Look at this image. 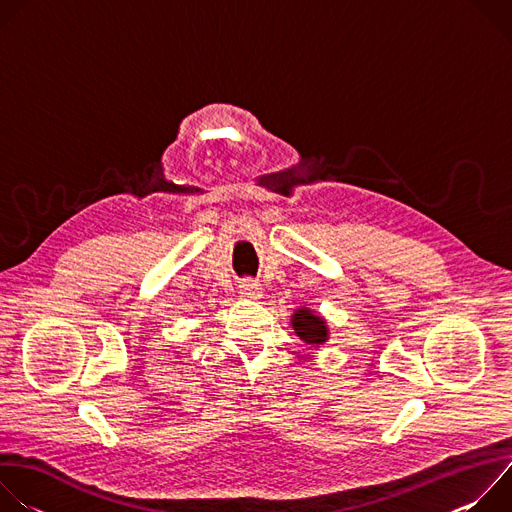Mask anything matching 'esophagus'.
<instances>
[{
    "instance_id": "esophagus-1",
    "label": "esophagus",
    "mask_w": 512,
    "mask_h": 512,
    "mask_svg": "<svg viewBox=\"0 0 512 512\" xmlns=\"http://www.w3.org/2000/svg\"><path fill=\"white\" fill-rule=\"evenodd\" d=\"M239 294L245 300H259L261 298V285L253 279H243L239 283Z\"/></svg>"
}]
</instances>
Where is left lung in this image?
I'll use <instances>...</instances> for the list:
<instances>
[{"instance_id": "obj_1", "label": "left lung", "mask_w": 512, "mask_h": 512, "mask_svg": "<svg viewBox=\"0 0 512 512\" xmlns=\"http://www.w3.org/2000/svg\"><path fill=\"white\" fill-rule=\"evenodd\" d=\"M291 326H294L296 334L310 346H320L328 340L326 320L308 308H298L294 312V316H291Z\"/></svg>"}]
</instances>
